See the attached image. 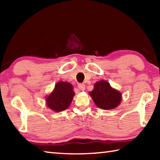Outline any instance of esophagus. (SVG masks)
Wrapping results in <instances>:
<instances>
[{"label": "esophagus", "mask_w": 160, "mask_h": 160, "mask_svg": "<svg viewBox=\"0 0 160 160\" xmlns=\"http://www.w3.org/2000/svg\"><path fill=\"white\" fill-rule=\"evenodd\" d=\"M78 87L79 88V89H80L81 91H84L85 89V85L83 83H79L78 84Z\"/></svg>", "instance_id": "esophagus-1"}]
</instances>
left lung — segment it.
I'll use <instances>...</instances> for the list:
<instances>
[{
    "mask_svg": "<svg viewBox=\"0 0 160 160\" xmlns=\"http://www.w3.org/2000/svg\"><path fill=\"white\" fill-rule=\"evenodd\" d=\"M89 95L98 107L104 110L117 107L122 99L121 93L113 89L107 81L101 80L94 84V89Z\"/></svg>",
    "mask_w": 160,
    "mask_h": 160,
    "instance_id": "1",
    "label": "left lung"
}]
</instances>
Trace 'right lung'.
Segmentation results:
<instances>
[{
  "label": "right lung",
  "mask_w": 160,
  "mask_h": 160,
  "mask_svg": "<svg viewBox=\"0 0 160 160\" xmlns=\"http://www.w3.org/2000/svg\"><path fill=\"white\" fill-rule=\"evenodd\" d=\"M74 95L73 87L70 83L58 82L53 92L47 98V106L54 111H62L69 107Z\"/></svg>",
  "instance_id": "obj_1"
}]
</instances>
